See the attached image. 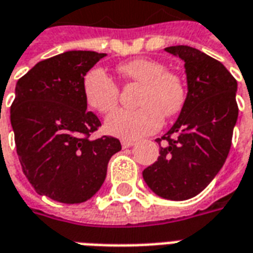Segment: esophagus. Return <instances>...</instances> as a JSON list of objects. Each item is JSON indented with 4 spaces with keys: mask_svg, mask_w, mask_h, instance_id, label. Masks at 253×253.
Wrapping results in <instances>:
<instances>
[{
    "mask_svg": "<svg viewBox=\"0 0 253 253\" xmlns=\"http://www.w3.org/2000/svg\"><path fill=\"white\" fill-rule=\"evenodd\" d=\"M134 145H135V142H134V141H130V139H123V141H122V146L125 149L131 148Z\"/></svg>",
    "mask_w": 253,
    "mask_h": 253,
    "instance_id": "obj_1",
    "label": "esophagus"
}]
</instances>
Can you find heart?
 I'll return each mask as SVG.
<instances>
[{
	"label": "heart",
	"mask_w": 253,
	"mask_h": 253,
	"mask_svg": "<svg viewBox=\"0 0 253 253\" xmlns=\"http://www.w3.org/2000/svg\"><path fill=\"white\" fill-rule=\"evenodd\" d=\"M122 76L142 84L135 110L114 111L105 119V131L123 139H137L157 131L167 118L179 114L186 101L187 90L179 74L167 72L164 63L139 58L118 66ZM83 93L86 104L100 114L115 108L119 96L118 85L101 67L90 69L83 80Z\"/></svg>",
	"instance_id": "1"
}]
</instances>
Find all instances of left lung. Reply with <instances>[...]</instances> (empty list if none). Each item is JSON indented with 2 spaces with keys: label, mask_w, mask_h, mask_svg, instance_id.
Instances as JSON below:
<instances>
[{
  "label": "left lung",
  "mask_w": 253,
  "mask_h": 253,
  "mask_svg": "<svg viewBox=\"0 0 253 253\" xmlns=\"http://www.w3.org/2000/svg\"><path fill=\"white\" fill-rule=\"evenodd\" d=\"M184 62L187 96L179 118L156 139L160 156L142 172L156 195L186 201L215 177L228 157L239 116L237 81L217 59L190 46L167 47Z\"/></svg>",
  "instance_id": "8db88e82"
}]
</instances>
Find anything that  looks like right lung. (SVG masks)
<instances>
[{
  "label": "right lung",
  "mask_w": 253,
  "mask_h": 253,
  "mask_svg": "<svg viewBox=\"0 0 253 253\" xmlns=\"http://www.w3.org/2000/svg\"><path fill=\"white\" fill-rule=\"evenodd\" d=\"M107 54L66 51L20 78L10 107L20 164L31 186L61 203H83L100 190L119 139H89L101 125L84 99L85 74Z\"/></svg>",
  "instance_id": "1"
}]
</instances>
